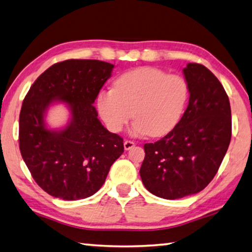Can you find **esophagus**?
Here are the masks:
<instances>
[{"label": "esophagus", "instance_id": "obj_1", "mask_svg": "<svg viewBox=\"0 0 252 252\" xmlns=\"http://www.w3.org/2000/svg\"><path fill=\"white\" fill-rule=\"evenodd\" d=\"M123 147H125L126 150H130L131 148L134 147V142L130 141V140H126V141L123 142Z\"/></svg>", "mask_w": 252, "mask_h": 252}]
</instances>
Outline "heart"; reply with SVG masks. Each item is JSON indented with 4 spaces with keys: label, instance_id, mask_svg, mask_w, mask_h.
<instances>
[{
    "label": "heart",
    "instance_id": "obj_1",
    "mask_svg": "<svg viewBox=\"0 0 252 252\" xmlns=\"http://www.w3.org/2000/svg\"><path fill=\"white\" fill-rule=\"evenodd\" d=\"M188 95L189 87L182 76L143 66L119 76L114 88L100 91L96 104L112 132H120L133 117L132 133L161 136L180 121Z\"/></svg>",
    "mask_w": 252,
    "mask_h": 252
}]
</instances>
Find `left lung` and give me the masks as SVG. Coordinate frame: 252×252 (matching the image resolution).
Listing matches in <instances>:
<instances>
[{
    "instance_id": "left-lung-1",
    "label": "left lung",
    "mask_w": 252,
    "mask_h": 252,
    "mask_svg": "<svg viewBox=\"0 0 252 252\" xmlns=\"http://www.w3.org/2000/svg\"><path fill=\"white\" fill-rule=\"evenodd\" d=\"M189 104L180 121L155 143L144 144V187L163 199L203 190L218 172L231 140V109L222 84L202 64L183 69Z\"/></svg>"
}]
</instances>
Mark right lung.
<instances>
[{"label":"right lung","mask_w":252,"mask_h":252,"mask_svg":"<svg viewBox=\"0 0 252 252\" xmlns=\"http://www.w3.org/2000/svg\"><path fill=\"white\" fill-rule=\"evenodd\" d=\"M114 65L99 60H66L44 71L23 100L19 120L20 151L35 182L63 200L94 194L125 147L102 126L93 103ZM55 101L70 110L68 125L49 129L44 117Z\"/></svg>","instance_id":"1"}]
</instances>
